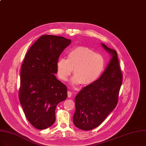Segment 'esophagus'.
I'll return each mask as SVG.
<instances>
[{"label":"esophagus","instance_id":"34e87169","mask_svg":"<svg viewBox=\"0 0 146 146\" xmlns=\"http://www.w3.org/2000/svg\"><path fill=\"white\" fill-rule=\"evenodd\" d=\"M67 96H68V98H70L72 96V92L70 91H68L67 92Z\"/></svg>","mask_w":146,"mask_h":146}]
</instances>
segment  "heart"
Listing matches in <instances>:
<instances>
[{
	"mask_svg": "<svg viewBox=\"0 0 146 146\" xmlns=\"http://www.w3.org/2000/svg\"><path fill=\"white\" fill-rule=\"evenodd\" d=\"M106 67V60L101 54L86 47L73 48L67 54V59L60 58L57 63V74L62 80H66L74 69L72 79L74 84H90L98 80Z\"/></svg>",
	"mask_w": 146,
	"mask_h": 146,
	"instance_id": "1",
	"label": "heart"
}]
</instances>
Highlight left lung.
I'll use <instances>...</instances> for the list:
<instances>
[{"mask_svg": "<svg viewBox=\"0 0 146 146\" xmlns=\"http://www.w3.org/2000/svg\"><path fill=\"white\" fill-rule=\"evenodd\" d=\"M112 55L108 67L100 78L84 87L75 98L76 111L73 123L83 130L98 127L117 105L123 73L117 53L102 43Z\"/></svg>", "mask_w": 146, "mask_h": 146, "instance_id": "left-lung-1", "label": "left lung"}]
</instances>
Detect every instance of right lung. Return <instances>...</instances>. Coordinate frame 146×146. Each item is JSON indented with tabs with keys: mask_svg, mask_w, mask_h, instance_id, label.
Listing matches in <instances>:
<instances>
[{
	"mask_svg": "<svg viewBox=\"0 0 146 146\" xmlns=\"http://www.w3.org/2000/svg\"><path fill=\"white\" fill-rule=\"evenodd\" d=\"M70 43L62 36L43 35L26 54L19 97L27 120L36 129L43 130L53 124L57 105L67 98L66 85L54 74L60 55Z\"/></svg>",
	"mask_w": 146,
	"mask_h": 146,
	"instance_id": "1",
	"label": "right lung"
}]
</instances>
